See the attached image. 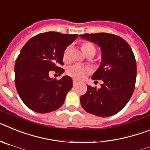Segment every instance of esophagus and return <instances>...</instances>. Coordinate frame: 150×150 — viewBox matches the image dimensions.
Listing matches in <instances>:
<instances>
[{"instance_id": "esophagus-1", "label": "esophagus", "mask_w": 150, "mask_h": 150, "mask_svg": "<svg viewBox=\"0 0 150 150\" xmlns=\"http://www.w3.org/2000/svg\"><path fill=\"white\" fill-rule=\"evenodd\" d=\"M77 81H76V79H74V80H73V86H76V85H77Z\"/></svg>"}]
</instances>
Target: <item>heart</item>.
Returning <instances> with one entry per match:
<instances>
[{"mask_svg": "<svg viewBox=\"0 0 150 150\" xmlns=\"http://www.w3.org/2000/svg\"><path fill=\"white\" fill-rule=\"evenodd\" d=\"M70 47H67L64 52L63 54V59L64 60H67V54ZM82 50L83 52L86 55L88 53H93L94 55L95 54V48L93 45L91 43H84L82 46ZM67 74L71 76L74 77V79H77V80H82L84 79L86 76L91 73V69L86 66L80 65V64H74L71 66L67 69Z\"/></svg>", "mask_w": 150, "mask_h": 150, "instance_id": "1", "label": "heart"}]
</instances>
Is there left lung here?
Listing matches in <instances>:
<instances>
[{
  "label": "left lung",
  "instance_id": "left-lung-1",
  "mask_svg": "<svg viewBox=\"0 0 150 150\" xmlns=\"http://www.w3.org/2000/svg\"><path fill=\"white\" fill-rule=\"evenodd\" d=\"M100 47L101 63L92 79H101L100 88L87 86L80 97L83 109L100 117L116 114L126 105L134 92L137 76L134 55L128 43L117 35L107 33L79 35Z\"/></svg>",
  "mask_w": 150,
  "mask_h": 150
}]
</instances>
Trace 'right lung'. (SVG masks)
I'll return each mask as SVG.
<instances>
[{
    "instance_id": "1",
    "label": "right lung",
    "mask_w": 150,
    "mask_h": 150,
    "mask_svg": "<svg viewBox=\"0 0 150 150\" xmlns=\"http://www.w3.org/2000/svg\"><path fill=\"white\" fill-rule=\"evenodd\" d=\"M77 34L41 33L30 38L21 50L15 64V84L23 103L40 113L60 108L73 87L71 77L59 80L50 77V71L62 74L63 54Z\"/></svg>"
}]
</instances>
